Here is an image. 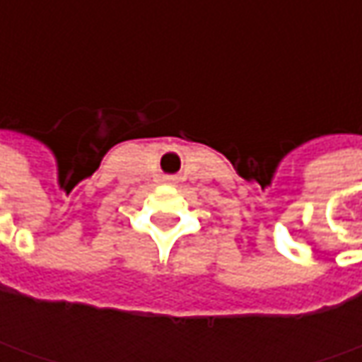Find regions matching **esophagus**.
<instances>
[{
	"label": "esophagus",
	"mask_w": 362,
	"mask_h": 362,
	"mask_svg": "<svg viewBox=\"0 0 362 362\" xmlns=\"http://www.w3.org/2000/svg\"><path fill=\"white\" fill-rule=\"evenodd\" d=\"M167 181H173V179H171V177H167Z\"/></svg>",
	"instance_id": "esophagus-1"
}]
</instances>
